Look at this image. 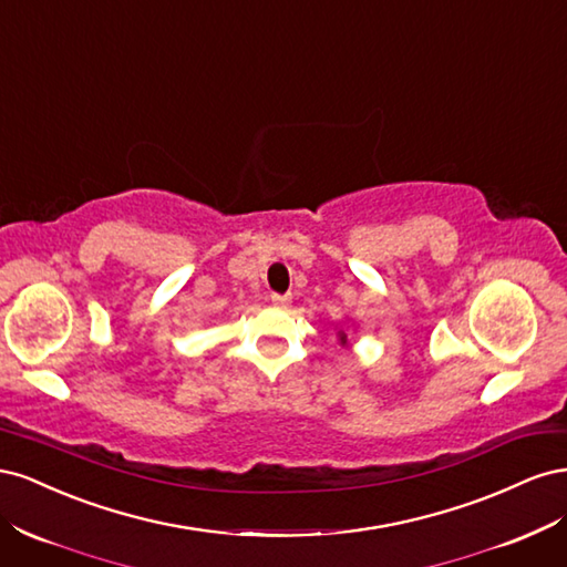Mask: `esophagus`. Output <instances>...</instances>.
<instances>
[{
  "mask_svg": "<svg viewBox=\"0 0 567 567\" xmlns=\"http://www.w3.org/2000/svg\"><path fill=\"white\" fill-rule=\"evenodd\" d=\"M271 305H274V307H279V310H288L290 296H279V293H274V296H271Z\"/></svg>",
  "mask_w": 567,
  "mask_h": 567,
  "instance_id": "obj_1",
  "label": "esophagus"
}]
</instances>
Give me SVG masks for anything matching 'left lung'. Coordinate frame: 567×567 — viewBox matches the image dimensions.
I'll list each match as a JSON object with an SVG mask.
<instances>
[{
    "label": "left lung",
    "instance_id": "8db88e82",
    "mask_svg": "<svg viewBox=\"0 0 567 567\" xmlns=\"http://www.w3.org/2000/svg\"><path fill=\"white\" fill-rule=\"evenodd\" d=\"M336 336H338V342H340V346L346 348V346H348V333H346V329H338V333H336Z\"/></svg>",
    "mask_w": 567,
    "mask_h": 567
}]
</instances>
